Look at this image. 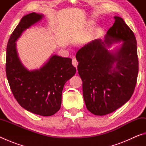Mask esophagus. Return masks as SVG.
Returning <instances> with one entry per match:
<instances>
[{
  "instance_id": "34e87169",
  "label": "esophagus",
  "mask_w": 146,
  "mask_h": 146,
  "mask_svg": "<svg viewBox=\"0 0 146 146\" xmlns=\"http://www.w3.org/2000/svg\"><path fill=\"white\" fill-rule=\"evenodd\" d=\"M72 64L74 67H75L76 68H77V66H78V61L76 60V58H73L72 60Z\"/></svg>"
}]
</instances>
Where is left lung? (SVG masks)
<instances>
[{
	"label": "left lung",
	"mask_w": 146,
	"mask_h": 146,
	"mask_svg": "<svg viewBox=\"0 0 146 146\" xmlns=\"http://www.w3.org/2000/svg\"><path fill=\"white\" fill-rule=\"evenodd\" d=\"M114 19L104 40H92L76 54L86 108L95 115H108L122 106L131 97L137 84V40L121 17ZM120 42L114 50L107 49Z\"/></svg>",
	"instance_id": "obj_1"
}]
</instances>
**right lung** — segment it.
Returning <instances> with one entry per match:
<instances>
[{
  "instance_id": "obj_1",
  "label": "right lung",
  "mask_w": 146,
  "mask_h": 146,
  "mask_svg": "<svg viewBox=\"0 0 146 146\" xmlns=\"http://www.w3.org/2000/svg\"><path fill=\"white\" fill-rule=\"evenodd\" d=\"M44 15H26L9 38L6 49V72L11 90L22 107L34 114L48 117L60 110L64 86L76 68L70 58L52 55L39 69L29 70L22 64L16 42L23 32L40 21Z\"/></svg>"
}]
</instances>
